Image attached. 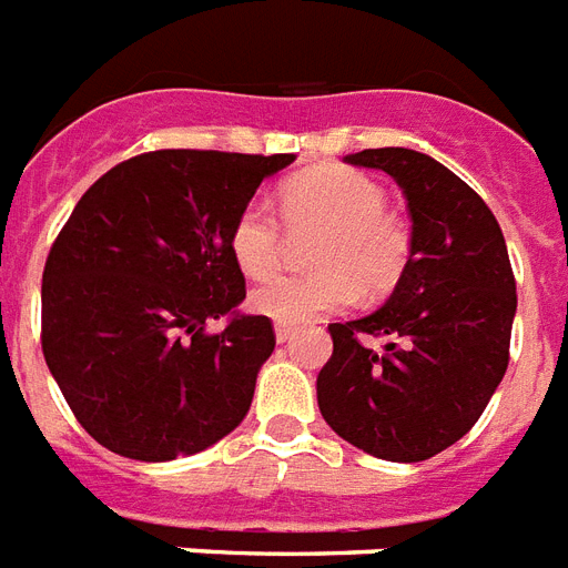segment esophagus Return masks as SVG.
<instances>
[{"label": "esophagus", "instance_id": "1", "mask_svg": "<svg viewBox=\"0 0 568 568\" xmlns=\"http://www.w3.org/2000/svg\"><path fill=\"white\" fill-rule=\"evenodd\" d=\"M293 334H296V325H287V322H275V339H278V343H287Z\"/></svg>", "mask_w": 568, "mask_h": 568}]
</instances>
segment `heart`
<instances>
[{"label":"heart","mask_w":568,"mask_h":568,"mask_svg":"<svg viewBox=\"0 0 568 568\" xmlns=\"http://www.w3.org/2000/svg\"><path fill=\"white\" fill-rule=\"evenodd\" d=\"M281 216L293 234L320 231L311 246V275H281L248 296L270 320L307 322L348 307L357 293H387L410 261V225L387 207V193L366 172L320 163L290 175L278 193ZM284 225L263 199H248L231 220L229 252L248 278H270L284 257Z\"/></svg>","instance_id":"heart-1"}]
</instances>
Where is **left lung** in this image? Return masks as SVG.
<instances>
[{
    "label": "left lung",
    "instance_id": "left-lung-1",
    "mask_svg": "<svg viewBox=\"0 0 568 568\" xmlns=\"http://www.w3.org/2000/svg\"><path fill=\"white\" fill-rule=\"evenodd\" d=\"M348 163L398 181L413 248L387 305L331 322L334 352L316 378L331 428L366 455L419 464L480 419L510 361L516 278L487 202L434 158L363 149ZM366 336L384 338L372 349Z\"/></svg>",
    "mask_w": 568,
    "mask_h": 568
}]
</instances>
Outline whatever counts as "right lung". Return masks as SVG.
I'll return each instance as SVG.
<instances>
[{"label":"right lung","mask_w":568,"mask_h":568,"mask_svg":"<svg viewBox=\"0 0 568 568\" xmlns=\"http://www.w3.org/2000/svg\"><path fill=\"white\" fill-rule=\"evenodd\" d=\"M293 155L158 149L79 199L43 266L40 343L75 419L131 460L196 455L237 428L275 348L240 316L246 278L229 229ZM229 312L222 332L206 325Z\"/></svg>","instance_id":"right-lung-1"}]
</instances>
